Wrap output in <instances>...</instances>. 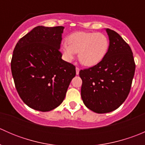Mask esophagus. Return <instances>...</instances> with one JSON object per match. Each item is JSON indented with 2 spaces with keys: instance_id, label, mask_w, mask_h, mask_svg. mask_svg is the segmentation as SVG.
<instances>
[{
  "instance_id": "34e87169",
  "label": "esophagus",
  "mask_w": 145,
  "mask_h": 145,
  "mask_svg": "<svg viewBox=\"0 0 145 145\" xmlns=\"http://www.w3.org/2000/svg\"><path fill=\"white\" fill-rule=\"evenodd\" d=\"M79 71H80V69L78 67H76V75H78L79 74Z\"/></svg>"
}]
</instances>
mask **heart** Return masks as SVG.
I'll use <instances>...</instances> for the list:
<instances>
[{"label": "heart", "mask_w": 145, "mask_h": 145, "mask_svg": "<svg viewBox=\"0 0 145 145\" xmlns=\"http://www.w3.org/2000/svg\"><path fill=\"white\" fill-rule=\"evenodd\" d=\"M68 42L62 45L64 59L71 61L78 52V58L83 65L92 67L102 60L107 52L109 41L104 33L78 31L70 35Z\"/></svg>", "instance_id": "obj_1"}]
</instances>
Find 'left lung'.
Returning <instances> with one entry per match:
<instances>
[{"label": "left lung", "mask_w": 145, "mask_h": 145, "mask_svg": "<svg viewBox=\"0 0 145 145\" xmlns=\"http://www.w3.org/2000/svg\"><path fill=\"white\" fill-rule=\"evenodd\" d=\"M105 30L109 39L106 55L94 67L79 72L83 103L97 114L114 111L123 103L131 90L135 70L129 45L116 31Z\"/></svg>", "instance_id": "left-lung-1"}]
</instances>
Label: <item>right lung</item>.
Wrapping results in <instances>:
<instances>
[{
  "label": "right lung",
  "mask_w": 145,
  "mask_h": 145,
  "mask_svg": "<svg viewBox=\"0 0 145 145\" xmlns=\"http://www.w3.org/2000/svg\"><path fill=\"white\" fill-rule=\"evenodd\" d=\"M64 27L38 26L20 39L11 71L16 89L29 107L49 112L61 105L76 76V67L59 52Z\"/></svg>",
  "instance_id": "add662e5"
}]
</instances>
